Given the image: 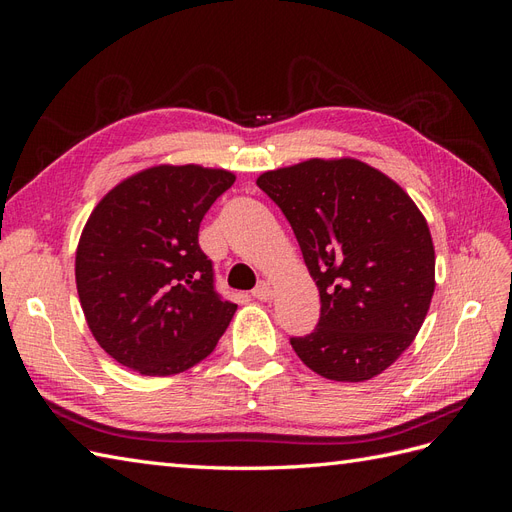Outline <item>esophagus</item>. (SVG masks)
<instances>
[{
  "mask_svg": "<svg viewBox=\"0 0 512 512\" xmlns=\"http://www.w3.org/2000/svg\"><path fill=\"white\" fill-rule=\"evenodd\" d=\"M252 297H254V299H258V301H269V299L273 297V288H271V284H267V282H260V284L252 290Z\"/></svg>",
  "mask_w": 512,
  "mask_h": 512,
  "instance_id": "34e87169",
  "label": "esophagus"
}]
</instances>
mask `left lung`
I'll list each match as a JSON object with an SVG mask.
<instances>
[{
    "instance_id": "left-lung-1",
    "label": "left lung",
    "mask_w": 512,
    "mask_h": 512,
    "mask_svg": "<svg viewBox=\"0 0 512 512\" xmlns=\"http://www.w3.org/2000/svg\"><path fill=\"white\" fill-rule=\"evenodd\" d=\"M256 183L286 215L320 292L318 327L290 346L327 380L382 374L414 342L436 290L425 215L399 183L354 158H312Z\"/></svg>"
}]
</instances>
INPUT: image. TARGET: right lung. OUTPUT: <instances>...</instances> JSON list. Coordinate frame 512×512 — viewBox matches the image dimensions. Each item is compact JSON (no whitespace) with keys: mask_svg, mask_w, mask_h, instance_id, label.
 <instances>
[{"mask_svg":"<svg viewBox=\"0 0 512 512\" xmlns=\"http://www.w3.org/2000/svg\"><path fill=\"white\" fill-rule=\"evenodd\" d=\"M232 183L224 168L158 164L91 211L76 247V290L91 335L123 367L173 376L218 346L237 305L215 292L198 228Z\"/></svg>","mask_w":512,"mask_h":512,"instance_id":"obj_1","label":"right lung"}]
</instances>
